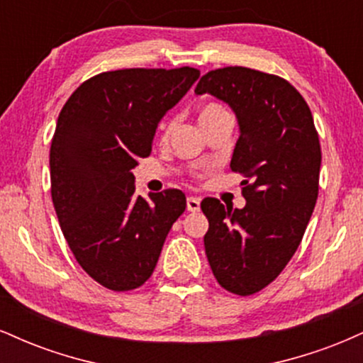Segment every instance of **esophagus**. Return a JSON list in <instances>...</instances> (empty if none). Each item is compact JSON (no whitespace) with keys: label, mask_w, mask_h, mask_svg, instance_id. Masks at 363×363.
Segmentation results:
<instances>
[{"label":"esophagus","mask_w":363,"mask_h":363,"mask_svg":"<svg viewBox=\"0 0 363 363\" xmlns=\"http://www.w3.org/2000/svg\"><path fill=\"white\" fill-rule=\"evenodd\" d=\"M199 205H201V201H199V198H194V196H189L186 199L187 211H199Z\"/></svg>","instance_id":"1"}]
</instances>
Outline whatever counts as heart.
I'll return each instance as SVG.
<instances>
[{
  "instance_id": "heart-1",
  "label": "heart",
  "mask_w": 363,
  "mask_h": 363,
  "mask_svg": "<svg viewBox=\"0 0 363 363\" xmlns=\"http://www.w3.org/2000/svg\"><path fill=\"white\" fill-rule=\"evenodd\" d=\"M222 112H225L222 107L215 106V104H210V106L203 107L201 112H199V123L208 119V118H213V116H216V114H222ZM172 128H174V121H170V123L165 124V126H164V136H167L169 133L172 131Z\"/></svg>"
}]
</instances>
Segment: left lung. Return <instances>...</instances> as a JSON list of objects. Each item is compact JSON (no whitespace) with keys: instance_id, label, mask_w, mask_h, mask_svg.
<instances>
[{"instance_id":"1","label":"left lung","mask_w":363,"mask_h":363,"mask_svg":"<svg viewBox=\"0 0 363 363\" xmlns=\"http://www.w3.org/2000/svg\"><path fill=\"white\" fill-rule=\"evenodd\" d=\"M196 95L210 94L239 124L230 169L244 174V208L205 198V251L216 281L237 295L269 285L291 259L314 211L320 145L306 101L289 82L242 66L215 69Z\"/></svg>"}]
</instances>
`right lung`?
<instances>
[{
	"mask_svg": "<svg viewBox=\"0 0 363 363\" xmlns=\"http://www.w3.org/2000/svg\"><path fill=\"white\" fill-rule=\"evenodd\" d=\"M198 78L189 66L106 72L82 83L60 112L49 155L54 210L78 264L106 289L143 285L184 213L179 189L136 196L131 170Z\"/></svg>",
	"mask_w": 363,
	"mask_h": 363,
	"instance_id": "1",
	"label": "right lung"
}]
</instances>
